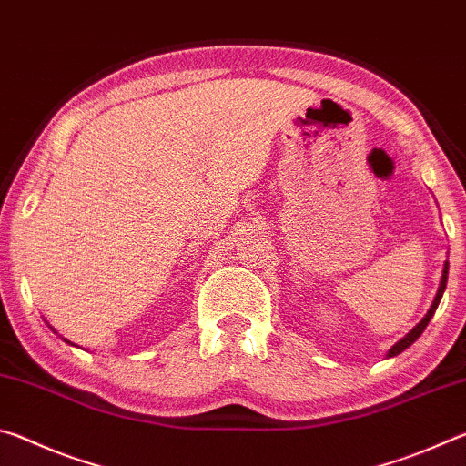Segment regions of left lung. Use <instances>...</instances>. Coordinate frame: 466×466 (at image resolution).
Returning <instances> with one entry per match:
<instances>
[{
  "mask_svg": "<svg viewBox=\"0 0 466 466\" xmlns=\"http://www.w3.org/2000/svg\"><path fill=\"white\" fill-rule=\"evenodd\" d=\"M446 281H448V261L444 263V271H441V281H440V288H438V294H436V298H433V302H431V309L428 310V314H425V317L421 319V322L417 327H413L411 330H409V333L400 339L399 343H394L392 347H390V351H389V358H392V356H399L400 351H405L409 345H413L417 339H420V335L423 333L425 330V327H428V322L431 320V317H433V312H436V309H438V304H440V299H441V296H444V289H446Z\"/></svg>",
  "mask_w": 466,
  "mask_h": 466,
  "instance_id": "1",
  "label": "left lung"
}]
</instances>
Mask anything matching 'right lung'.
I'll return each mask as SVG.
<instances>
[{"label":"right lung","mask_w":466,"mask_h":466,"mask_svg":"<svg viewBox=\"0 0 466 466\" xmlns=\"http://www.w3.org/2000/svg\"><path fill=\"white\" fill-rule=\"evenodd\" d=\"M63 341H66V343H69V341H67V339H63ZM69 345H74V343H69Z\"/></svg>","instance_id":"1"}]
</instances>
